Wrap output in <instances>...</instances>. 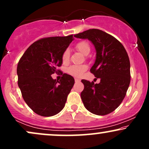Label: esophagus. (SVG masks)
Segmentation results:
<instances>
[{"label": "esophagus", "mask_w": 149, "mask_h": 149, "mask_svg": "<svg viewBox=\"0 0 149 149\" xmlns=\"http://www.w3.org/2000/svg\"><path fill=\"white\" fill-rule=\"evenodd\" d=\"M80 80L78 79V78H75V82H76V83H78V82H80Z\"/></svg>", "instance_id": "esophagus-1"}]
</instances>
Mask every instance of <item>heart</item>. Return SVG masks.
<instances>
[{
  "instance_id": "b5f03b06",
  "label": "heart",
  "mask_w": 149,
  "mask_h": 149,
  "mask_svg": "<svg viewBox=\"0 0 149 149\" xmlns=\"http://www.w3.org/2000/svg\"><path fill=\"white\" fill-rule=\"evenodd\" d=\"M76 48L85 56L88 55L90 52V44L87 41H85V40L78 42L76 45ZM69 58L70 50L69 49H66L63 52L62 55H61V59H62L63 63L66 64L69 61ZM87 69H88V66L86 65H80V66L73 65V66H69L68 68L67 73L73 76L80 77L83 76V74Z\"/></svg>"
}]
</instances>
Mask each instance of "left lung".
I'll return each instance as SVG.
<instances>
[{"label": "left lung", "instance_id": "left-lung-1", "mask_svg": "<svg viewBox=\"0 0 149 149\" xmlns=\"http://www.w3.org/2000/svg\"><path fill=\"white\" fill-rule=\"evenodd\" d=\"M88 39L96 49V59L90 69L100 83L82 80L84 90L80 94L90 112L104 116L116 110L123 102L130 83V63L124 46L116 38L103 31L89 29L76 34Z\"/></svg>", "mask_w": 149, "mask_h": 149}]
</instances>
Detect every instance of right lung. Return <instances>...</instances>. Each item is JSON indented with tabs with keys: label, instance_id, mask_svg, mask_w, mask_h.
<instances>
[{
	"label": "right lung",
	"instance_id": "1",
	"mask_svg": "<svg viewBox=\"0 0 149 149\" xmlns=\"http://www.w3.org/2000/svg\"><path fill=\"white\" fill-rule=\"evenodd\" d=\"M73 40L68 36L44 38L31 45L19 61L18 86L24 100L38 115L49 117L64 109L75 80L64 73L58 81L52 75L60 72L64 51Z\"/></svg>",
	"mask_w": 149,
	"mask_h": 149
}]
</instances>
